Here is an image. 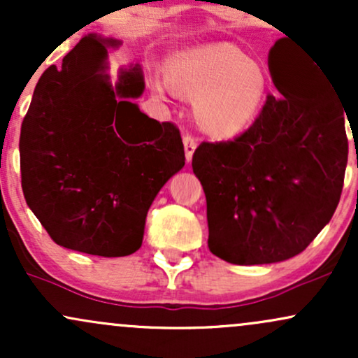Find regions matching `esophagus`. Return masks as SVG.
<instances>
[{"mask_svg":"<svg viewBox=\"0 0 358 358\" xmlns=\"http://www.w3.org/2000/svg\"><path fill=\"white\" fill-rule=\"evenodd\" d=\"M183 146H185V158H187V162H192L193 153H195L196 150V141L190 136V134H185Z\"/></svg>","mask_w":358,"mask_h":358,"instance_id":"esophagus-1","label":"esophagus"}]
</instances>
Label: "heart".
I'll use <instances>...</instances> for the list:
<instances>
[{
  "label": "heart",
  "mask_w": 358,
  "mask_h": 358,
  "mask_svg": "<svg viewBox=\"0 0 358 358\" xmlns=\"http://www.w3.org/2000/svg\"><path fill=\"white\" fill-rule=\"evenodd\" d=\"M171 84L195 99L199 124L220 138L249 129L269 92L264 67L231 43H208L183 52L171 67ZM168 87V82L156 80L159 92Z\"/></svg>",
  "instance_id": "heart-1"
}]
</instances>
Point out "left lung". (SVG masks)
<instances>
[{
    "instance_id": "1",
    "label": "left lung",
    "mask_w": 358,
    "mask_h": 358,
    "mask_svg": "<svg viewBox=\"0 0 358 358\" xmlns=\"http://www.w3.org/2000/svg\"><path fill=\"white\" fill-rule=\"evenodd\" d=\"M268 64L281 96H268L239 138L203 141L192 159L207 199L208 249L239 266L303 252L334 217L348 158L347 113L322 67L291 65L278 43Z\"/></svg>"
}]
</instances>
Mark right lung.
<instances>
[{"mask_svg":"<svg viewBox=\"0 0 358 358\" xmlns=\"http://www.w3.org/2000/svg\"><path fill=\"white\" fill-rule=\"evenodd\" d=\"M87 34L36 84L20 134L24 200L57 244L102 257L141 248L146 215L185 166L180 131L148 117L134 99L145 73L129 64L110 80L109 48Z\"/></svg>","mask_w":358,"mask_h":358,"instance_id":"obj_1","label":"right lung"}]
</instances>
